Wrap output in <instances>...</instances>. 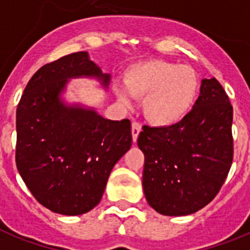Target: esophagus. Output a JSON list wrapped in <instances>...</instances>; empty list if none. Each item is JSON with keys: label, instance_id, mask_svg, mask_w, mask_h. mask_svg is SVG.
<instances>
[{"label": "esophagus", "instance_id": "esophagus-1", "mask_svg": "<svg viewBox=\"0 0 250 250\" xmlns=\"http://www.w3.org/2000/svg\"><path fill=\"white\" fill-rule=\"evenodd\" d=\"M142 131V126H140L138 123H133L131 124V134H133V142L134 143H137L138 140V135Z\"/></svg>", "mask_w": 250, "mask_h": 250}]
</instances>
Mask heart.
Listing matches in <instances>:
<instances>
[{
  "label": "heart",
  "mask_w": 250,
  "mask_h": 250,
  "mask_svg": "<svg viewBox=\"0 0 250 250\" xmlns=\"http://www.w3.org/2000/svg\"><path fill=\"white\" fill-rule=\"evenodd\" d=\"M124 86L130 96L143 98L144 117L158 127L174 126L187 116L197 100L199 82L188 66L160 60L131 65L124 74ZM113 94L123 106H130L129 96L120 86Z\"/></svg>",
  "instance_id": "b5f03b06"
}]
</instances>
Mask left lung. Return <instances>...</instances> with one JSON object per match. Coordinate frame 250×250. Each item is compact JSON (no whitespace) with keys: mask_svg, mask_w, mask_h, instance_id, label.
I'll list each match as a JSON object with an SVG mask.
<instances>
[{"mask_svg":"<svg viewBox=\"0 0 250 250\" xmlns=\"http://www.w3.org/2000/svg\"><path fill=\"white\" fill-rule=\"evenodd\" d=\"M232 106L217 80L203 79L193 110L168 127L143 126V190L165 216H187L216 197L232 164Z\"/></svg>","mask_w":250,"mask_h":250,"instance_id":"obj_1","label":"left lung"}]
</instances>
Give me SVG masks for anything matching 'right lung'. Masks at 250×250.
<instances>
[{
  "label": "right lung",
  "instance_id": "1",
  "mask_svg": "<svg viewBox=\"0 0 250 250\" xmlns=\"http://www.w3.org/2000/svg\"><path fill=\"white\" fill-rule=\"evenodd\" d=\"M96 80L107 90L111 75L89 53H71L32 76L16 110V167L39 203L78 216L101 202L117 161L131 147L127 119H104L96 107L66 100L73 79Z\"/></svg>",
  "mask_w": 250,
  "mask_h": 250
}]
</instances>
